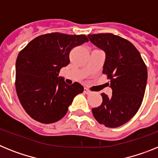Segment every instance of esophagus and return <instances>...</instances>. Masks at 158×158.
Wrapping results in <instances>:
<instances>
[{"mask_svg":"<svg viewBox=\"0 0 158 158\" xmlns=\"http://www.w3.org/2000/svg\"><path fill=\"white\" fill-rule=\"evenodd\" d=\"M83 92H84L85 94H90V93H91V91H90V90H88V89H87V88H86V87H85L84 90H83Z\"/></svg>","mask_w":158,"mask_h":158,"instance_id":"1","label":"esophagus"}]
</instances>
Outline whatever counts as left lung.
Returning a JSON list of instances; mask_svg holds the SVG:
<instances>
[{"mask_svg": "<svg viewBox=\"0 0 158 158\" xmlns=\"http://www.w3.org/2000/svg\"><path fill=\"white\" fill-rule=\"evenodd\" d=\"M90 42L106 53L102 73L110 81L112 95L102 93V104L93 108L94 118L110 128L125 124L142 105L147 68L138 49L130 41L112 33L88 35Z\"/></svg>", "mask_w": 158, "mask_h": 158, "instance_id": "1", "label": "left lung"}]
</instances>
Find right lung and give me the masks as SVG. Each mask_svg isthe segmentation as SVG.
<instances>
[{
	"instance_id": "obj_1",
	"label": "right lung",
	"mask_w": 158,
	"mask_h": 158,
	"mask_svg": "<svg viewBox=\"0 0 158 158\" xmlns=\"http://www.w3.org/2000/svg\"><path fill=\"white\" fill-rule=\"evenodd\" d=\"M85 35L52 32L35 37L19 53L16 62V94L31 118L49 124L67 114L73 98L83 91L79 83L68 85L58 77L70 63V52L87 42Z\"/></svg>"
}]
</instances>
